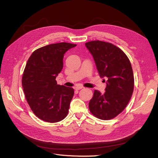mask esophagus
Listing matches in <instances>:
<instances>
[{"label":"esophagus","mask_w":158,"mask_h":158,"mask_svg":"<svg viewBox=\"0 0 158 158\" xmlns=\"http://www.w3.org/2000/svg\"><path fill=\"white\" fill-rule=\"evenodd\" d=\"M83 88H84V87L81 86V85H78V86L75 87V89H76V90H79V89H82Z\"/></svg>","instance_id":"obj_1"}]
</instances>
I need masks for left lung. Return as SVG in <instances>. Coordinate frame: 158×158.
Returning a JSON list of instances; mask_svg holds the SVG:
<instances>
[{
  "mask_svg": "<svg viewBox=\"0 0 158 158\" xmlns=\"http://www.w3.org/2000/svg\"><path fill=\"white\" fill-rule=\"evenodd\" d=\"M85 45L94 57L100 76L107 78L106 92L94 90L89 109L95 117L110 120L125 109L132 97L135 80L131 62L125 52L111 43L97 40Z\"/></svg>",
  "mask_w": 158,
  "mask_h": 158,
  "instance_id": "obj_1",
  "label": "left lung"
}]
</instances>
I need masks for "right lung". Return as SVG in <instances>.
<instances>
[{
  "instance_id": "obj_1",
  "label": "right lung",
  "mask_w": 158,
  "mask_h": 158,
  "mask_svg": "<svg viewBox=\"0 0 158 158\" xmlns=\"http://www.w3.org/2000/svg\"><path fill=\"white\" fill-rule=\"evenodd\" d=\"M76 45L65 42L46 45L27 60L22 87L31 111L43 121L57 123L67 116L74 89L57 84L56 77L63 69L64 54Z\"/></svg>"
}]
</instances>
